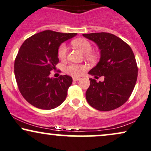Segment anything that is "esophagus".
<instances>
[{
	"label": "esophagus",
	"mask_w": 151,
	"mask_h": 151,
	"mask_svg": "<svg viewBox=\"0 0 151 151\" xmlns=\"http://www.w3.org/2000/svg\"><path fill=\"white\" fill-rule=\"evenodd\" d=\"M80 79L79 77H73V81H79Z\"/></svg>",
	"instance_id": "esophagus-1"
}]
</instances>
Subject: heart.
<instances>
[{"label":"heart","mask_w":151,"mask_h":151,"mask_svg":"<svg viewBox=\"0 0 151 151\" xmlns=\"http://www.w3.org/2000/svg\"><path fill=\"white\" fill-rule=\"evenodd\" d=\"M72 44L74 47L81 50L83 53H85V56L88 60L93 61L96 59V56L93 52H91L92 49V46L88 40L85 39H76L72 41ZM67 52H68V47L65 43H62L58 49V57L60 59H64L66 57ZM85 66L83 65H76L72 64L69 65L66 68V71L68 73L71 75L78 76L82 73V72L85 70Z\"/></svg>","instance_id":"obj_1"}]
</instances>
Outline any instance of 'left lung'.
Here are the masks:
<instances>
[{
	"label": "left lung",
	"instance_id": "1",
	"mask_svg": "<svg viewBox=\"0 0 151 151\" xmlns=\"http://www.w3.org/2000/svg\"><path fill=\"white\" fill-rule=\"evenodd\" d=\"M83 36L96 43L101 53L99 62L88 74L104 77V81L99 82L89 79L87 102L100 111L115 110L129 99L137 82L138 68L134 52L114 34L101 32Z\"/></svg>",
	"mask_w": 151,
	"mask_h": 151
}]
</instances>
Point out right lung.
I'll list each match as a JSON object with an SVG mask.
<instances>
[{
  "label": "right lung",
  "instance_id": "right-lung-1",
  "mask_svg": "<svg viewBox=\"0 0 151 151\" xmlns=\"http://www.w3.org/2000/svg\"><path fill=\"white\" fill-rule=\"evenodd\" d=\"M76 35L46 30L22 43L14 61V76L21 94L31 105L51 110L64 102L72 78L49 75L59 62L58 52L61 43Z\"/></svg>",
  "mask_w": 151,
  "mask_h": 151
}]
</instances>
